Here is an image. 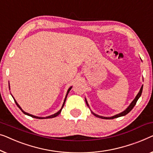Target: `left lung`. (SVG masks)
Listing matches in <instances>:
<instances>
[{
  "label": "left lung",
  "mask_w": 153,
  "mask_h": 153,
  "mask_svg": "<svg viewBox=\"0 0 153 153\" xmlns=\"http://www.w3.org/2000/svg\"><path fill=\"white\" fill-rule=\"evenodd\" d=\"M142 90H143V85L141 86V89H140V90H139V93H138V94H137V95L136 96L135 99H134V100L132 101V102L131 103H130V105L129 106H128V108H127V109H126V110H124V111H123V112H121V113H119V114H117V115H114V116H113V117H101V116H99V115H97V114H96L93 113V112H92V114H94L95 117H99V118L105 119H114V118H117V117H119L125 116V115H126V114H127L128 113H129V112L132 110V108H133L134 107V105H136L137 100H138L139 98V97H140V96L141 95V93H142ZM85 102H86V104H87V105L88 106V104L87 101H86V99H85Z\"/></svg>",
  "instance_id": "left-lung-1"
}]
</instances>
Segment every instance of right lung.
Listing matches in <instances>:
<instances>
[{
	"mask_svg": "<svg viewBox=\"0 0 153 153\" xmlns=\"http://www.w3.org/2000/svg\"><path fill=\"white\" fill-rule=\"evenodd\" d=\"M72 89V87L71 88H70L69 89H68V92H67V94H66V97H65V100H64V103H63V106H62V108H61V109L59 110V111L58 112H56V113H55L54 114H52V115H51V116H49V117H36V116H34V115H32V114H29V113H27V112H24L23 110L21 109V108L19 106V104L17 103V102L16 101V100H15L14 99V101H15V103H16V105L18 106V107H19L20 109L21 110V111L23 112L24 114H27V115H28V116H30V117H34V118H36V119H50V118H54V117H56V116H58V115L61 113V110H62V108H63V105H64V104H65V100H66V98H67V96H68V93H69V92H70V90ZM13 98H14V97H13Z\"/></svg>",
	"mask_w": 153,
	"mask_h": 153,
	"instance_id": "1",
	"label": "right lung"
}]
</instances>
